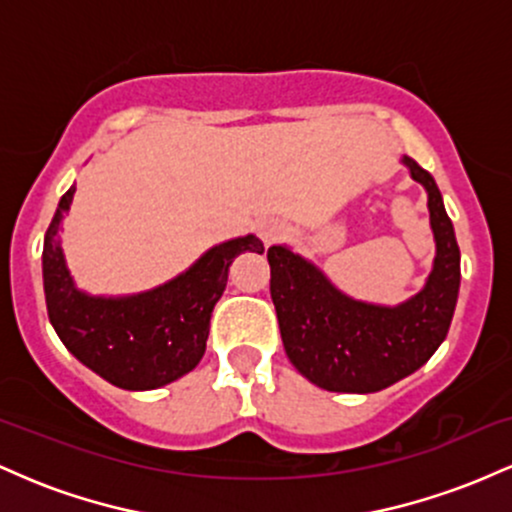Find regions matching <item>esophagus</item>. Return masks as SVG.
Instances as JSON below:
<instances>
[{
	"instance_id": "obj_1",
	"label": "esophagus",
	"mask_w": 512,
	"mask_h": 512,
	"mask_svg": "<svg viewBox=\"0 0 512 512\" xmlns=\"http://www.w3.org/2000/svg\"><path fill=\"white\" fill-rule=\"evenodd\" d=\"M260 236H262L264 243L272 245L281 236H284V226H281V223H276V221H262L260 223Z\"/></svg>"
}]
</instances>
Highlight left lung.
<instances>
[{"instance_id":"left-lung-1","label":"left lung","mask_w":512,"mask_h":512,"mask_svg":"<svg viewBox=\"0 0 512 512\" xmlns=\"http://www.w3.org/2000/svg\"><path fill=\"white\" fill-rule=\"evenodd\" d=\"M402 163L426 187L436 238V260L426 286L409 301L395 308L354 301L286 245L267 250L269 291L286 356L322 390L354 395L385 390L424 366L448 337L460 291L455 228L433 175L409 156Z\"/></svg>"}]
</instances>
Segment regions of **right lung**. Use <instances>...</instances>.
Returning <instances> with one entry per match:
<instances>
[{"mask_svg": "<svg viewBox=\"0 0 512 512\" xmlns=\"http://www.w3.org/2000/svg\"><path fill=\"white\" fill-rule=\"evenodd\" d=\"M74 190L62 195L43 248L45 303L57 337L86 368L122 390L173 383L202 361L228 267L243 252L262 255V240L243 236L214 245L187 272L137 296H88L74 286L57 236Z\"/></svg>", "mask_w": 512, "mask_h": 512, "instance_id": "1", "label": "right lung"}]
</instances>
